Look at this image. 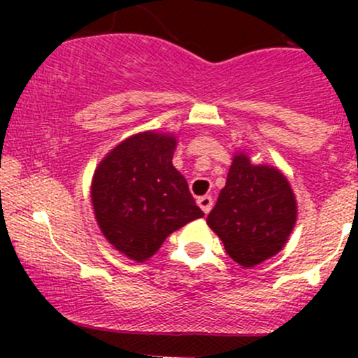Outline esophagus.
<instances>
[{"label":"esophagus","mask_w":358,"mask_h":358,"mask_svg":"<svg viewBox=\"0 0 358 358\" xmlns=\"http://www.w3.org/2000/svg\"><path fill=\"white\" fill-rule=\"evenodd\" d=\"M197 204H199L202 213H206V215H208V213L211 211V208H213V197L211 196H202V197H199V199H197Z\"/></svg>","instance_id":"34e87169"}]
</instances>
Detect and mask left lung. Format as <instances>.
Instances as JSON below:
<instances>
[{
    "label": "left lung",
    "mask_w": 358,
    "mask_h": 358,
    "mask_svg": "<svg viewBox=\"0 0 358 358\" xmlns=\"http://www.w3.org/2000/svg\"><path fill=\"white\" fill-rule=\"evenodd\" d=\"M296 216L298 204L286 175L275 166L255 164L246 152H236L206 223L230 258L251 268L286 246Z\"/></svg>",
    "instance_id": "1"
}]
</instances>
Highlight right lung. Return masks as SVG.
<instances>
[{
    "label": "right lung",
    "mask_w": 358,
    "mask_h": 358,
    "mask_svg": "<svg viewBox=\"0 0 358 358\" xmlns=\"http://www.w3.org/2000/svg\"><path fill=\"white\" fill-rule=\"evenodd\" d=\"M176 145L173 133H136L119 142L93 173L90 196L100 232L136 263L156 255L169 234L204 216L185 176L173 166Z\"/></svg>",
    "instance_id": "obj_1"
}]
</instances>
